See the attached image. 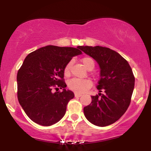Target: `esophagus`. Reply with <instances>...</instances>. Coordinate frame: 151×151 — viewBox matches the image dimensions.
Listing matches in <instances>:
<instances>
[{"instance_id":"esophagus-1","label":"esophagus","mask_w":151,"mask_h":151,"mask_svg":"<svg viewBox=\"0 0 151 151\" xmlns=\"http://www.w3.org/2000/svg\"><path fill=\"white\" fill-rule=\"evenodd\" d=\"M74 96H75V97H80V96H81V93H74Z\"/></svg>"}]
</instances>
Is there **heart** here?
I'll list each match as a JSON object with an SVG mask.
<instances>
[{
  "label": "heart",
  "instance_id": "heart-1",
  "mask_svg": "<svg viewBox=\"0 0 151 151\" xmlns=\"http://www.w3.org/2000/svg\"><path fill=\"white\" fill-rule=\"evenodd\" d=\"M81 62H82L83 65L84 67L89 69L90 67H94V62H93V59L89 58V57H85V58L81 59ZM70 67H71V62H69L67 65L65 66V69H64V74L65 75H69L70 72ZM67 85H68L69 89L72 90L74 92L81 93H84L86 90H88L89 88H91L92 83L91 81L88 79H78V78H73L71 79L70 80L68 81L67 82Z\"/></svg>",
  "mask_w": 151,
  "mask_h": 151
}]
</instances>
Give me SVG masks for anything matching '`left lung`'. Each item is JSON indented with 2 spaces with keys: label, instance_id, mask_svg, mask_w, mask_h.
I'll return each instance as SVG.
<instances>
[{
  "label": "left lung",
  "instance_id": "8db88e82",
  "mask_svg": "<svg viewBox=\"0 0 151 151\" xmlns=\"http://www.w3.org/2000/svg\"><path fill=\"white\" fill-rule=\"evenodd\" d=\"M80 50L96 60L100 67V79L96 86L104 94L91 96V102L84 108V114L95 126L114 124L129 108L134 89L135 78L129 62L114 50L101 46H80Z\"/></svg>",
  "mask_w": 151,
  "mask_h": 151
}]
</instances>
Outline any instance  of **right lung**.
<instances>
[{
  "instance_id": "add662e5",
  "label": "right lung",
  "mask_w": 151,
  "mask_h": 151,
  "mask_svg": "<svg viewBox=\"0 0 151 151\" xmlns=\"http://www.w3.org/2000/svg\"><path fill=\"white\" fill-rule=\"evenodd\" d=\"M81 54L80 46L47 45L26 57L17 74L18 99L35 123L51 126L65 116L67 104L74 94L65 89L64 69L73 57ZM55 86L63 88L62 92L53 93L51 89Z\"/></svg>"
}]
</instances>
